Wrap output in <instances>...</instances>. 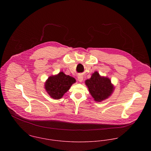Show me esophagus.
Wrapping results in <instances>:
<instances>
[{
	"mask_svg": "<svg viewBox=\"0 0 151 151\" xmlns=\"http://www.w3.org/2000/svg\"><path fill=\"white\" fill-rule=\"evenodd\" d=\"M78 80L80 82H82L83 80V76H81V75L78 76Z\"/></svg>",
	"mask_w": 151,
	"mask_h": 151,
	"instance_id": "esophagus-1",
	"label": "esophagus"
}]
</instances>
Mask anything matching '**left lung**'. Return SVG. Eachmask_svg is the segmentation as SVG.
I'll return each mask as SVG.
<instances>
[{
  "label": "left lung",
  "mask_w": 151,
  "mask_h": 151,
  "mask_svg": "<svg viewBox=\"0 0 151 151\" xmlns=\"http://www.w3.org/2000/svg\"><path fill=\"white\" fill-rule=\"evenodd\" d=\"M89 91L97 102H101L111 95L113 87L110 80L108 78L101 77L98 72L92 74L91 78L86 81Z\"/></svg>",
  "instance_id": "8db88e82"
}]
</instances>
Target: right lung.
I'll list each match as a JSON object with an SVG mask.
<instances>
[{"mask_svg": "<svg viewBox=\"0 0 151 151\" xmlns=\"http://www.w3.org/2000/svg\"><path fill=\"white\" fill-rule=\"evenodd\" d=\"M75 82L74 78L66 76L64 73L60 72L55 76L49 77L46 80L45 86L47 92L52 98L59 99L62 98Z\"/></svg>", "mask_w": 151, "mask_h": 151, "instance_id": "add662e5", "label": "right lung"}]
</instances>
